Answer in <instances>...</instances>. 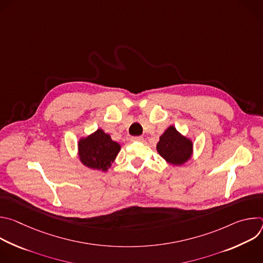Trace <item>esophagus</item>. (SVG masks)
<instances>
[{
  "mask_svg": "<svg viewBox=\"0 0 263 263\" xmlns=\"http://www.w3.org/2000/svg\"><path fill=\"white\" fill-rule=\"evenodd\" d=\"M143 138L141 136H134V137H131V141H141Z\"/></svg>",
  "mask_w": 263,
  "mask_h": 263,
  "instance_id": "1",
  "label": "esophagus"
}]
</instances>
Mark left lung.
<instances>
[{"label": "left lung", "instance_id": "obj_1", "mask_svg": "<svg viewBox=\"0 0 263 263\" xmlns=\"http://www.w3.org/2000/svg\"><path fill=\"white\" fill-rule=\"evenodd\" d=\"M159 155L173 165H182L193 155V141L181 135L174 126H170L157 143Z\"/></svg>", "mask_w": 263, "mask_h": 263}]
</instances>
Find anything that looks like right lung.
<instances>
[{"instance_id":"1","label":"right lung","mask_w":263,"mask_h":263,"mask_svg":"<svg viewBox=\"0 0 263 263\" xmlns=\"http://www.w3.org/2000/svg\"><path fill=\"white\" fill-rule=\"evenodd\" d=\"M121 149L120 143L111 139L102 129L83 137L78 142L80 161L87 167L106 172Z\"/></svg>"}]
</instances>
